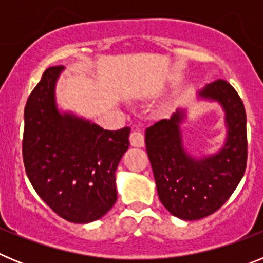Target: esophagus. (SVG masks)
<instances>
[{
    "instance_id": "34e87169",
    "label": "esophagus",
    "mask_w": 263,
    "mask_h": 263,
    "mask_svg": "<svg viewBox=\"0 0 263 263\" xmlns=\"http://www.w3.org/2000/svg\"><path fill=\"white\" fill-rule=\"evenodd\" d=\"M130 143L134 147H143L145 146V137L139 132H133L130 134Z\"/></svg>"
}]
</instances>
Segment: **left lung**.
<instances>
[{
  "label": "left lung",
  "mask_w": 263,
  "mask_h": 263,
  "mask_svg": "<svg viewBox=\"0 0 263 263\" xmlns=\"http://www.w3.org/2000/svg\"><path fill=\"white\" fill-rule=\"evenodd\" d=\"M197 97L224 109L227 138L217 153L197 159L185 152L180 132L185 109H176L170 120L158 121L145 134L159 200L171 215L190 221L212 215L231 197L248 159L246 113L236 89L218 79Z\"/></svg>",
  "instance_id": "obj_1"
}]
</instances>
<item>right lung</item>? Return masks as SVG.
<instances>
[{
    "instance_id": "right-lung-1",
    "label": "right lung",
    "mask_w": 263,
    "mask_h": 263,
    "mask_svg": "<svg viewBox=\"0 0 263 263\" xmlns=\"http://www.w3.org/2000/svg\"><path fill=\"white\" fill-rule=\"evenodd\" d=\"M63 66L50 67L25 106L23 163L30 183L53 212L87 224L117 200L116 170L129 148L130 127L104 130L58 109L55 87Z\"/></svg>"
}]
</instances>
